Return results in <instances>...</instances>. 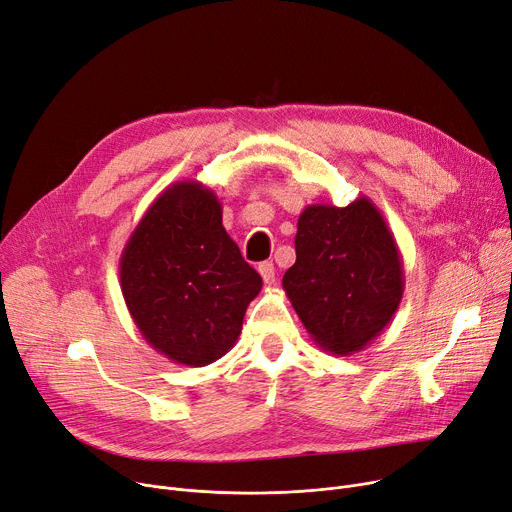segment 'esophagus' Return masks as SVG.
<instances>
[{"label": "esophagus", "instance_id": "esophagus-1", "mask_svg": "<svg viewBox=\"0 0 512 512\" xmlns=\"http://www.w3.org/2000/svg\"><path fill=\"white\" fill-rule=\"evenodd\" d=\"M258 273L266 285L275 283V264L273 262H262L258 264Z\"/></svg>", "mask_w": 512, "mask_h": 512}]
</instances>
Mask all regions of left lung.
<instances>
[{"instance_id": "8db88e82", "label": "left lung", "mask_w": 512, "mask_h": 512, "mask_svg": "<svg viewBox=\"0 0 512 512\" xmlns=\"http://www.w3.org/2000/svg\"><path fill=\"white\" fill-rule=\"evenodd\" d=\"M283 289L312 341L328 353L362 351L393 320L403 260L376 204H310L297 221L295 264Z\"/></svg>"}]
</instances>
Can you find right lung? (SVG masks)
I'll use <instances>...</instances> for the list:
<instances>
[{"label": "right lung", "instance_id": "right-lung-1", "mask_svg": "<svg viewBox=\"0 0 512 512\" xmlns=\"http://www.w3.org/2000/svg\"><path fill=\"white\" fill-rule=\"evenodd\" d=\"M119 283L144 341L190 368L235 345L262 289L223 227L217 194L194 179L171 184L148 206L119 258Z\"/></svg>", "mask_w": 512, "mask_h": 512}]
</instances>
